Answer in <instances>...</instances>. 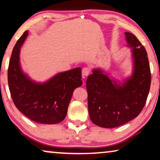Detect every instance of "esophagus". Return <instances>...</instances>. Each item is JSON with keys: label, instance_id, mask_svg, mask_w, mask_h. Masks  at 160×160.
<instances>
[{"label": "esophagus", "instance_id": "esophagus-1", "mask_svg": "<svg viewBox=\"0 0 160 160\" xmlns=\"http://www.w3.org/2000/svg\"><path fill=\"white\" fill-rule=\"evenodd\" d=\"M91 73V69L89 67H84L82 70V75L83 77H87Z\"/></svg>", "mask_w": 160, "mask_h": 160}]
</instances>
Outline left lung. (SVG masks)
Listing matches in <instances>:
<instances>
[{
    "label": "left lung",
    "instance_id": "obj_1",
    "mask_svg": "<svg viewBox=\"0 0 160 160\" xmlns=\"http://www.w3.org/2000/svg\"><path fill=\"white\" fill-rule=\"evenodd\" d=\"M125 35L128 46L132 48V75L121 83L96 69L86 81L90 118L102 128H116L136 118L149 92L151 72L147 51L133 34L126 32Z\"/></svg>",
    "mask_w": 160,
    "mask_h": 160
}]
</instances>
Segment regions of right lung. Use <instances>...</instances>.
Segmentation results:
<instances>
[{
	"label": "right lung",
	"mask_w": 160,
	"mask_h": 160,
	"mask_svg": "<svg viewBox=\"0 0 160 160\" xmlns=\"http://www.w3.org/2000/svg\"><path fill=\"white\" fill-rule=\"evenodd\" d=\"M28 35L23 33L12 51L8 69V83L16 107L31 120L57 124L64 120L73 91L82 85L81 68L60 72L46 82L32 81L22 70L20 48Z\"/></svg>",
	"instance_id": "obj_1"
}]
</instances>
